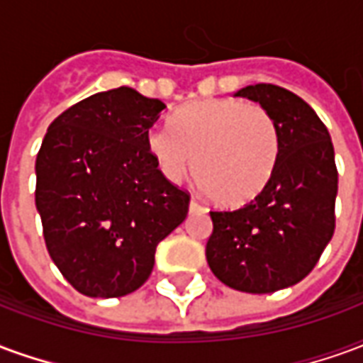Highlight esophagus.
Listing matches in <instances>:
<instances>
[{
	"label": "esophagus",
	"mask_w": 363,
	"mask_h": 363,
	"mask_svg": "<svg viewBox=\"0 0 363 363\" xmlns=\"http://www.w3.org/2000/svg\"><path fill=\"white\" fill-rule=\"evenodd\" d=\"M190 212H206V206L204 204H200L198 200H190Z\"/></svg>",
	"instance_id": "1"
}]
</instances>
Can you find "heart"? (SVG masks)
Masks as SVG:
<instances>
[{
    "label": "heart",
    "mask_w": 363,
    "mask_h": 363,
    "mask_svg": "<svg viewBox=\"0 0 363 363\" xmlns=\"http://www.w3.org/2000/svg\"><path fill=\"white\" fill-rule=\"evenodd\" d=\"M147 150L165 179L182 181L194 165L208 196L237 208L252 202L272 181L280 130L262 104L206 99L174 112L171 128H153Z\"/></svg>",
    "instance_id": "1"
}]
</instances>
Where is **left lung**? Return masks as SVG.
Returning <instances> with one entry per match:
<instances>
[{
    "label": "left lung",
    "mask_w": 363,
    "mask_h": 363,
    "mask_svg": "<svg viewBox=\"0 0 363 363\" xmlns=\"http://www.w3.org/2000/svg\"><path fill=\"white\" fill-rule=\"evenodd\" d=\"M260 103L280 130L272 181L239 210L210 212L208 264L225 286L270 294L301 281L335 233L338 171L327 126L296 93L259 83L237 91Z\"/></svg>",
    "instance_id": "left-lung-1"
}]
</instances>
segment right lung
<instances>
[{
    "mask_svg": "<svg viewBox=\"0 0 363 363\" xmlns=\"http://www.w3.org/2000/svg\"><path fill=\"white\" fill-rule=\"evenodd\" d=\"M165 104L132 87L83 99L48 126L36 155V210L62 276L89 297L145 284L155 249L189 213V190L147 150Z\"/></svg>",
    "mask_w": 363,
    "mask_h": 363,
    "instance_id": "right-lung-1",
    "label": "right lung"
}]
</instances>
